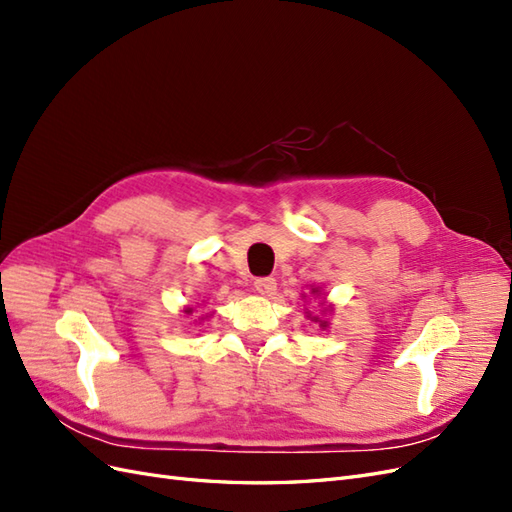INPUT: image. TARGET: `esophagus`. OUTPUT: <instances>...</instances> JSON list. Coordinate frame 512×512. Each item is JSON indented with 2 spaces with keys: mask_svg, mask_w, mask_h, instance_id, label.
<instances>
[{
  "mask_svg": "<svg viewBox=\"0 0 512 512\" xmlns=\"http://www.w3.org/2000/svg\"><path fill=\"white\" fill-rule=\"evenodd\" d=\"M254 288L258 294H262V297H271V294L277 290V282L273 277H258L254 282Z\"/></svg>",
  "mask_w": 512,
  "mask_h": 512,
  "instance_id": "esophagus-1",
  "label": "esophagus"
}]
</instances>
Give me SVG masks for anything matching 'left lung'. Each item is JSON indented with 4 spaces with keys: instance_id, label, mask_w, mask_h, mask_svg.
<instances>
[{
    "instance_id": "obj_1",
    "label": "left lung",
    "mask_w": 512,
    "mask_h": 512,
    "mask_svg": "<svg viewBox=\"0 0 512 512\" xmlns=\"http://www.w3.org/2000/svg\"><path fill=\"white\" fill-rule=\"evenodd\" d=\"M312 292H314V294H320V288H312ZM329 309H331V307H329ZM309 316H312V314H309ZM312 320L320 324V329H327V327H329V322H327V320H322V318H318V316H314Z\"/></svg>"
}]
</instances>
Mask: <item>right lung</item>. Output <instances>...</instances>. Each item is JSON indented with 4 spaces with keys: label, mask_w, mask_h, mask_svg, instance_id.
Wrapping results in <instances>:
<instances>
[{
    "label": "right lung",
    "mask_w": 512,
    "mask_h": 512,
    "mask_svg": "<svg viewBox=\"0 0 512 512\" xmlns=\"http://www.w3.org/2000/svg\"><path fill=\"white\" fill-rule=\"evenodd\" d=\"M185 314H192V307H188V309H185Z\"/></svg>",
    "instance_id": "1"
}]
</instances>
